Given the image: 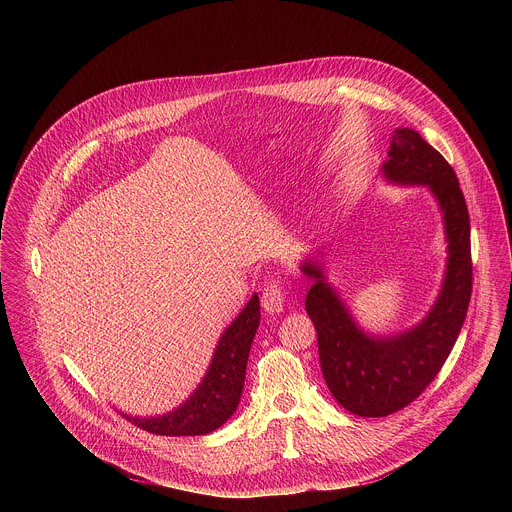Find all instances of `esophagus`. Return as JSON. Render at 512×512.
Segmentation results:
<instances>
[{"instance_id": "esophagus-1", "label": "esophagus", "mask_w": 512, "mask_h": 512, "mask_svg": "<svg viewBox=\"0 0 512 512\" xmlns=\"http://www.w3.org/2000/svg\"><path fill=\"white\" fill-rule=\"evenodd\" d=\"M284 303H286L284 288L280 286V282H270L264 288V293H262V307H264V311L270 313V315L282 313L284 311Z\"/></svg>"}]
</instances>
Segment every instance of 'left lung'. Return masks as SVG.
Returning a JSON list of instances; mask_svg holds the SVG:
<instances>
[{
    "mask_svg": "<svg viewBox=\"0 0 512 512\" xmlns=\"http://www.w3.org/2000/svg\"><path fill=\"white\" fill-rule=\"evenodd\" d=\"M394 185H426L443 217L447 262L443 284L428 315L412 329L368 335L327 282L319 258L299 270L311 280L305 311L317 331L323 378L351 414L382 418L414 402L438 376L463 327L473 284L469 213L451 165L416 130L396 128L380 167Z\"/></svg>",
    "mask_w": 512,
    "mask_h": 512,
    "instance_id": "1",
    "label": "left lung"
}]
</instances>
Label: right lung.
I'll use <instances>...</instances> for the list:
<instances>
[{
  "mask_svg": "<svg viewBox=\"0 0 512 512\" xmlns=\"http://www.w3.org/2000/svg\"><path fill=\"white\" fill-rule=\"evenodd\" d=\"M260 325V299L254 293L220 335L213 361L195 392L163 416H128L134 426L157 436H205L220 428L238 408L248 353Z\"/></svg>",
  "mask_w": 512,
  "mask_h": 512,
  "instance_id": "right-lung-1",
  "label": "right lung"
}]
</instances>
